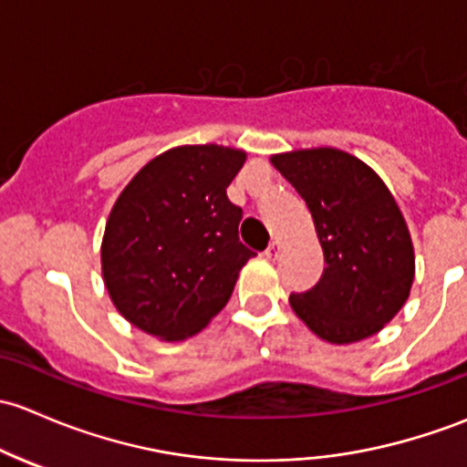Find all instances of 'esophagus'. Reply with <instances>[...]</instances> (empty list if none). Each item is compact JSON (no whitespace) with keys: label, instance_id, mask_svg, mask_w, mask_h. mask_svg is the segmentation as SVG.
<instances>
[{"label":"esophagus","instance_id":"34e87169","mask_svg":"<svg viewBox=\"0 0 467 467\" xmlns=\"http://www.w3.org/2000/svg\"><path fill=\"white\" fill-rule=\"evenodd\" d=\"M278 252H281V244H278L276 240H274V243H269V244H267L265 256L269 258V261H272V258H276V256H278Z\"/></svg>","mask_w":467,"mask_h":467}]
</instances>
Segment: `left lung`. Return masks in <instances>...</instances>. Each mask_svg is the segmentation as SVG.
Instances as JSON below:
<instances>
[{
  "instance_id": "left-lung-1",
  "label": "left lung",
  "mask_w": 467,
  "mask_h": 467,
  "mask_svg": "<svg viewBox=\"0 0 467 467\" xmlns=\"http://www.w3.org/2000/svg\"><path fill=\"white\" fill-rule=\"evenodd\" d=\"M306 200L324 249L312 290L290 295L295 315L330 344L379 333L410 299L416 258L402 211L379 175L337 148L272 155Z\"/></svg>"
}]
</instances>
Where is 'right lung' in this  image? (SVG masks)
Listing matches in <instances>:
<instances>
[{
	"instance_id": "right-lung-1",
	"label": "right lung",
	"mask_w": 467,
	"mask_h": 467,
	"mask_svg": "<svg viewBox=\"0 0 467 467\" xmlns=\"http://www.w3.org/2000/svg\"><path fill=\"white\" fill-rule=\"evenodd\" d=\"M244 160V150L218 143L171 148L114 202L100 269L112 304L139 330L180 341L227 306L254 256L238 238L243 209L227 198Z\"/></svg>"
}]
</instances>
